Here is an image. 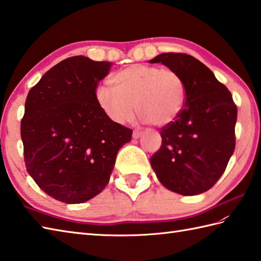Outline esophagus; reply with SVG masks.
I'll use <instances>...</instances> for the list:
<instances>
[{"label":"esophagus","mask_w":261,"mask_h":261,"mask_svg":"<svg viewBox=\"0 0 261 261\" xmlns=\"http://www.w3.org/2000/svg\"><path fill=\"white\" fill-rule=\"evenodd\" d=\"M141 135H142V131L135 130V131H134V135H132V137H134V139H138V138H139Z\"/></svg>","instance_id":"obj_1"}]
</instances>
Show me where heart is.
<instances>
[{
  "label": "heart",
  "instance_id": "heart-1",
  "mask_svg": "<svg viewBox=\"0 0 261 261\" xmlns=\"http://www.w3.org/2000/svg\"><path fill=\"white\" fill-rule=\"evenodd\" d=\"M110 84L97 86L95 99L102 112L116 123L130 121L136 108L142 122L165 126L184 107L185 83L174 69L131 65L111 76Z\"/></svg>",
  "mask_w": 261,
  "mask_h": 261
}]
</instances>
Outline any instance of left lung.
Listing matches in <instances>:
<instances>
[{
	"mask_svg": "<svg viewBox=\"0 0 261 261\" xmlns=\"http://www.w3.org/2000/svg\"><path fill=\"white\" fill-rule=\"evenodd\" d=\"M149 63L176 70L185 83V104L162 127V147L150 158L159 181L185 196L208 191L223 175L234 151L238 110L231 93L198 59L164 53Z\"/></svg>",
	"mask_w": 261,
	"mask_h": 261,
	"instance_id": "left-lung-1",
	"label": "left lung"
}]
</instances>
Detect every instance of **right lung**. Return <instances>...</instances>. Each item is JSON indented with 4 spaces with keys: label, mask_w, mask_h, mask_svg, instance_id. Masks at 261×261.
<instances>
[{
    "label": "right lung",
    "mask_w": 261,
    "mask_h": 261,
    "mask_svg": "<svg viewBox=\"0 0 261 261\" xmlns=\"http://www.w3.org/2000/svg\"><path fill=\"white\" fill-rule=\"evenodd\" d=\"M111 63L74 56L28 93L21 121L24 163L36 184L67 204L84 203L108 185L120 148L132 130L98 108L95 90Z\"/></svg>",
    "instance_id": "1"
}]
</instances>
